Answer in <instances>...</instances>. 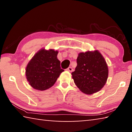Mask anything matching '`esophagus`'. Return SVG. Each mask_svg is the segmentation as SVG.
Wrapping results in <instances>:
<instances>
[{"instance_id": "esophagus-1", "label": "esophagus", "mask_w": 132, "mask_h": 132, "mask_svg": "<svg viewBox=\"0 0 132 132\" xmlns=\"http://www.w3.org/2000/svg\"><path fill=\"white\" fill-rule=\"evenodd\" d=\"M68 71H73V69H72V68H71V67H69V68L66 69Z\"/></svg>"}]
</instances>
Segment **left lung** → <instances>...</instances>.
Instances as JSON below:
<instances>
[{
  "instance_id": "1",
  "label": "left lung",
  "mask_w": 132,
  "mask_h": 132,
  "mask_svg": "<svg viewBox=\"0 0 132 132\" xmlns=\"http://www.w3.org/2000/svg\"><path fill=\"white\" fill-rule=\"evenodd\" d=\"M77 63L71 75L80 91L92 94L101 90L108 79V68L101 53L97 50L80 53Z\"/></svg>"
}]
</instances>
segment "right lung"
<instances>
[{
  "instance_id": "add662e5",
  "label": "right lung",
  "mask_w": 132,
  "mask_h": 132,
  "mask_svg": "<svg viewBox=\"0 0 132 132\" xmlns=\"http://www.w3.org/2000/svg\"><path fill=\"white\" fill-rule=\"evenodd\" d=\"M58 51L42 49L35 53L26 67V75L30 86L38 90L50 88L64 70L57 59Z\"/></svg>"
}]
</instances>
